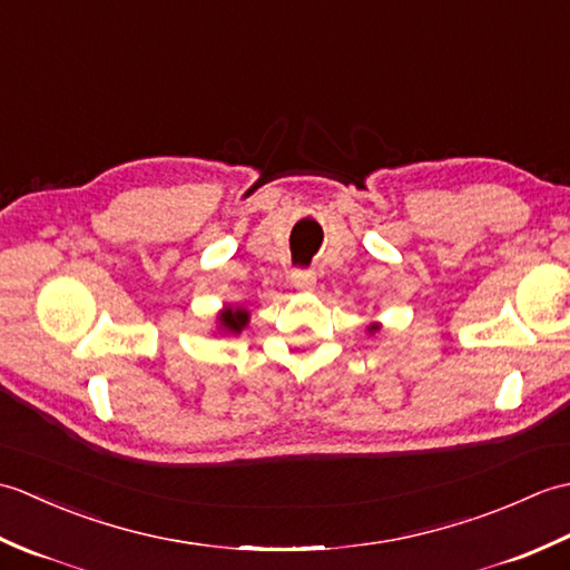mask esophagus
Instances as JSON below:
<instances>
[{"mask_svg": "<svg viewBox=\"0 0 570 570\" xmlns=\"http://www.w3.org/2000/svg\"><path fill=\"white\" fill-rule=\"evenodd\" d=\"M292 284L298 288V292H313L316 288V274L313 272H292Z\"/></svg>", "mask_w": 570, "mask_h": 570, "instance_id": "obj_1", "label": "esophagus"}]
</instances>
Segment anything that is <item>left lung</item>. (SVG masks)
Returning <instances> with one entry per match:
<instances>
[{"label": "left lung", "mask_w": 570, "mask_h": 570, "mask_svg": "<svg viewBox=\"0 0 570 570\" xmlns=\"http://www.w3.org/2000/svg\"><path fill=\"white\" fill-rule=\"evenodd\" d=\"M380 328H382L380 323H370V325H367V333H370V335H374V333H377Z\"/></svg>", "instance_id": "obj_1"}]
</instances>
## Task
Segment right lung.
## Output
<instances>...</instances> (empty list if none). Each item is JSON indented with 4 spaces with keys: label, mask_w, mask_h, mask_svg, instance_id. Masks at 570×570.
Listing matches in <instances>:
<instances>
[{
    "label": "right lung",
    "mask_w": 570,
    "mask_h": 570,
    "mask_svg": "<svg viewBox=\"0 0 570 570\" xmlns=\"http://www.w3.org/2000/svg\"><path fill=\"white\" fill-rule=\"evenodd\" d=\"M215 323H217V333L220 335H239L247 328L249 311L245 306H225L215 316Z\"/></svg>",
    "instance_id": "right-lung-1"
}]
</instances>
